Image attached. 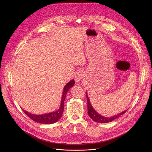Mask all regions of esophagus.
I'll return each mask as SVG.
<instances>
[{
  "mask_svg": "<svg viewBox=\"0 0 152 152\" xmlns=\"http://www.w3.org/2000/svg\"><path fill=\"white\" fill-rule=\"evenodd\" d=\"M84 77V73L82 70H79L78 71L75 77V82L76 83H79L80 81L82 80V79Z\"/></svg>",
  "mask_w": 152,
  "mask_h": 152,
  "instance_id": "obj_1",
  "label": "esophagus"
}]
</instances>
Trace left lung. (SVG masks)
Listing matches in <instances>:
<instances>
[{
    "label": "left lung",
    "mask_w": 152,
    "mask_h": 152,
    "mask_svg": "<svg viewBox=\"0 0 152 152\" xmlns=\"http://www.w3.org/2000/svg\"><path fill=\"white\" fill-rule=\"evenodd\" d=\"M86 99H87V102H88V114L90 116V117L94 121L99 123H110L114 120L117 118L118 117H120L121 115L124 114L127 110L122 111L118 114L111 116V117H106L104 115H102V114H100L98 113L93 108L91 102L88 96L87 92H86Z\"/></svg>",
    "instance_id": "8db88e82"
}]
</instances>
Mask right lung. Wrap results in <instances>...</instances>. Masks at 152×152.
<instances>
[{
	"label": "right lung",
	"instance_id": "right-lung-1",
	"mask_svg": "<svg viewBox=\"0 0 152 152\" xmlns=\"http://www.w3.org/2000/svg\"><path fill=\"white\" fill-rule=\"evenodd\" d=\"M75 83V80L72 79L64 86L62 95V98L61 100V104L59 109L57 110L56 111H55L49 113H47V114H39V115L32 114L22 109L23 111L30 118H31L34 121L38 123L50 124H53L54 123L57 122L61 118L62 115V113L64 111V103L65 99H66V94L68 91L74 86Z\"/></svg>",
	"mask_w": 152,
	"mask_h": 152
}]
</instances>
